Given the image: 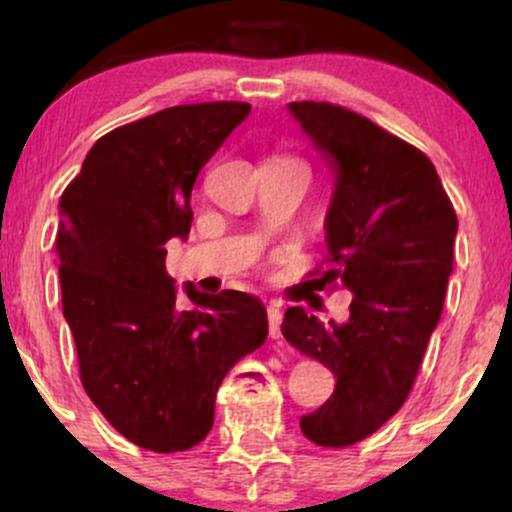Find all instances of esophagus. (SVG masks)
Returning <instances> with one entry per match:
<instances>
[{"mask_svg": "<svg viewBox=\"0 0 512 512\" xmlns=\"http://www.w3.org/2000/svg\"><path fill=\"white\" fill-rule=\"evenodd\" d=\"M268 324H270V338L272 340H279L282 338V331H279V326H282V312L277 310V307H268Z\"/></svg>", "mask_w": 512, "mask_h": 512, "instance_id": "obj_1", "label": "esophagus"}]
</instances>
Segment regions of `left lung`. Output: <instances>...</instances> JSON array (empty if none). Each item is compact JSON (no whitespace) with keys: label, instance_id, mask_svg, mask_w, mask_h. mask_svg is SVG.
<instances>
[{"label":"left lung","instance_id":"8db88e82","mask_svg":"<svg viewBox=\"0 0 512 512\" xmlns=\"http://www.w3.org/2000/svg\"><path fill=\"white\" fill-rule=\"evenodd\" d=\"M289 109L333 172L319 291L342 284L354 298L345 324L289 307L282 335L338 377L333 396L300 419L303 436L349 447L394 417L415 384L443 312L457 214L417 146L340 104Z\"/></svg>","mask_w":512,"mask_h":512}]
</instances>
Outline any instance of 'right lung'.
<instances>
[{
	"mask_svg": "<svg viewBox=\"0 0 512 512\" xmlns=\"http://www.w3.org/2000/svg\"><path fill=\"white\" fill-rule=\"evenodd\" d=\"M249 111L179 104L121 125L97 139L60 198L55 254L81 384L144 450L202 443L223 377L268 338L261 300L186 284V310L165 270V242L191 230L195 179Z\"/></svg>",
	"mask_w": 512,
	"mask_h": 512,
	"instance_id": "obj_1",
	"label": "right lung"
}]
</instances>
